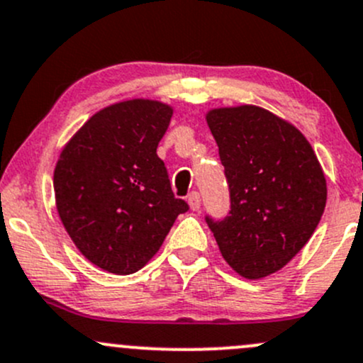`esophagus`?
I'll return each mask as SVG.
<instances>
[{
    "instance_id": "obj_1",
    "label": "esophagus",
    "mask_w": 363,
    "mask_h": 363,
    "mask_svg": "<svg viewBox=\"0 0 363 363\" xmlns=\"http://www.w3.org/2000/svg\"><path fill=\"white\" fill-rule=\"evenodd\" d=\"M188 203L189 207H191V211H198V208L201 207V196L198 191H193L188 194Z\"/></svg>"
}]
</instances>
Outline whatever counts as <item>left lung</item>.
<instances>
[{
  "instance_id": "obj_1",
  "label": "left lung",
  "mask_w": 363,
  "mask_h": 363,
  "mask_svg": "<svg viewBox=\"0 0 363 363\" xmlns=\"http://www.w3.org/2000/svg\"><path fill=\"white\" fill-rule=\"evenodd\" d=\"M207 123L224 165L230 212L205 220L228 264L259 280L284 268L311 238L325 208V175L306 137L266 109H212Z\"/></svg>"
}]
</instances>
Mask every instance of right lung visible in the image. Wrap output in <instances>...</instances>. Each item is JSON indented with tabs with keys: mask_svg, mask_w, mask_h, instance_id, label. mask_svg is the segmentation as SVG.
Segmentation results:
<instances>
[{
	"mask_svg": "<svg viewBox=\"0 0 363 363\" xmlns=\"http://www.w3.org/2000/svg\"><path fill=\"white\" fill-rule=\"evenodd\" d=\"M172 108L133 99L104 108L66 144L53 172L57 211L79 252L99 268L132 274L160 250L179 213L156 147Z\"/></svg>",
	"mask_w": 363,
	"mask_h": 363,
	"instance_id": "add662e5",
	"label": "right lung"
}]
</instances>
